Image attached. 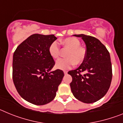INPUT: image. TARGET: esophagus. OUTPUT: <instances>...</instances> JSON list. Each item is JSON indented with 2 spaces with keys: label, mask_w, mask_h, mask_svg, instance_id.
<instances>
[{
  "label": "esophagus",
  "mask_w": 123,
  "mask_h": 123,
  "mask_svg": "<svg viewBox=\"0 0 123 123\" xmlns=\"http://www.w3.org/2000/svg\"><path fill=\"white\" fill-rule=\"evenodd\" d=\"M63 72H64V74H67L68 73V71H64Z\"/></svg>",
  "instance_id": "1"
}]
</instances>
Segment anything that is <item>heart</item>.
Listing matches in <instances>:
<instances>
[{
  "label": "heart",
  "mask_w": 123,
  "mask_h": 123,
  "mask_svg": "<svg viewBox=\"0 0 123 123\" xmlns=\"http://www.w3.org/2000/svg\"><path fill=\"white\" fill-rule=\"evenodd\" d=\"M61 43L69 49L66 55L67 58H59L55 63L56 68L60 69H69L74 65L82 64L86 57V50L81 46V42L77 38L69 37L61 41ZM49 54L52 58L55 59L59 56L60 47L56 41H54L49 48Z\"/></svg>",
  "instance_id": "1"
}]
</instances>
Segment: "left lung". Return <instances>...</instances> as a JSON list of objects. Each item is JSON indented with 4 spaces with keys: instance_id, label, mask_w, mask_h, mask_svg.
<instances>
[{
    "instance_id": "obj_1",
    "label": "left lung",
    "mask_w": 123,
    "mask_h": 123,
    "mask_svg": "<svg viewBox=\"0 0 123 123\" xmlns=\"http://www.w3.org/2000/svg\"><path fill=\"white\" fill-rule=\"evenodd\" d=\"M81 37L86 46L85 60L77 69L68 71L73 78L70 83L74 96L81 102L91 104L99 100L108 92L112 79L110 53L94 37L75 34ZM81 72H84L82 75Z\"/></svg>"
}]
</instances>
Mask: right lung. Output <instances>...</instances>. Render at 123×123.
Segmentation results:
<instances>
[{"mask_svg":"<svg viewBox=\"0 0 123 123\" xmlns=\"http://www.w3.org/2000/svg\"><path fill=\"white\" fill-rule=\"evenodd\" d=\"M56 39L54 34H34L14 52V85L23 98L34 105H45L53 100L64 76L61 69L50 72L55 62L49 48Z\"/></svg>","mask_w":123,"mask_h":123,"instance_id":"obj_1","label":"right lung"}]
</instances>
